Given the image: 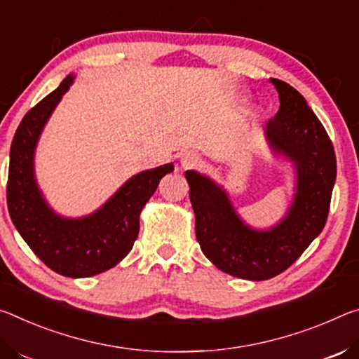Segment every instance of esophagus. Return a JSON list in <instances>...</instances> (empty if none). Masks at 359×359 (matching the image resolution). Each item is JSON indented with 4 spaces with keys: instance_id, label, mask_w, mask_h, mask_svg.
<instances>
[{
    "instance_id": "1",
    "label": "esophagus",
    "mask_w": 359,
    "mask_h": 359,
    "mask_svg": "<svg viewBox=\"0 0 359 359\" xmlns=\"http://www.w3.org/2000/svg\"><path fill=\"white\" fill-rule=\"evenodd\" d=\"M180 163H181V168L192 170L201 165V158H198L196 154H192V152H187V154H183V157H181Z\"/></svg>"
}]
</instances>
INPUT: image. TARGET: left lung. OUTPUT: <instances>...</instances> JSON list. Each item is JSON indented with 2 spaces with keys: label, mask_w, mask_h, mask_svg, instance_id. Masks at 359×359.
<instances>
[{
  "label": "left lung",
  "mask_w": 359,
  "mask_h": 359,
  "mask_svg": "<svg viewBox=\"0 0 359 359\" xmlns=\"http://www.w3.org/2000/svg\"><path fill=\"white\" fill-rule=\"evenodd\" d=\"M280 109L266 126L270 148L294 162V201L283 219L256 231L235 213L224 189L192 170L186 172L196 213V237L203 255L233 277L261 281L294 264L326 224L336 183V152L325 127L294 87L270 79Z\"/></svg>",
  "instance_id": "1"
}]
</instances>
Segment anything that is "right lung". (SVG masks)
I'll use <instances>...</instances> for the list:
<instances>
[{
  "mask_svg": "<svg viewBox=\"0 0 359 359\" xmlns=\"http://www.w3.org/2000/svg\"><path fill=\"white\" fill-rule=\"evenodd\" d=\"M67 76L23 117L11 144L8 208L11 219L32 251L54 272L72 278L102 273L130 252L140 232V213L172 163L132 176L95 213L68 219L43 198L34 180V149L47 119L73 84Z\"/></svg>",
  "mask_w": 359,
  "mask_h": 359,
  "instance_id": "1",
  "label": "right lung"
}]
</instances>
